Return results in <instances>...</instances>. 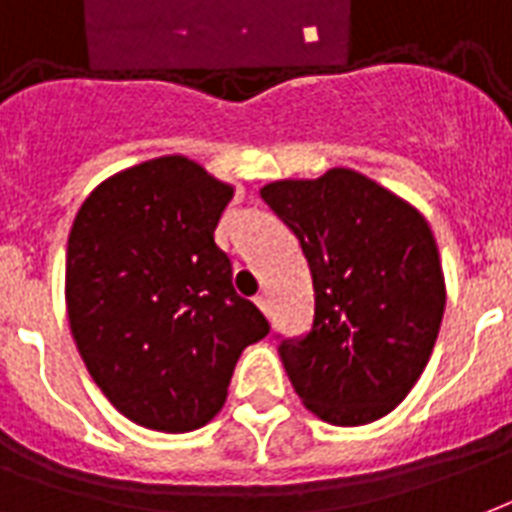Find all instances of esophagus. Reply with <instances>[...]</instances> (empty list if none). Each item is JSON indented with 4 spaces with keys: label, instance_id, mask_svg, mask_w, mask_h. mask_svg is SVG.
<instances>
[{
    "label": "esophagus",
    "instance_id": "obj_1",
    "mask_svg": "<svg viewBox=\"0 0 512 512\" xmlns=\"http://www.w3.org/2000/svg\"><path fill=\"white\" fill-rule=\"evenodd\" d=\"M255 304L260 306V312L263 314H271V301H268V295H257Z\"/></svg>",
    "mask_w": 512,
    "mask_h": 512
}]
</instances>
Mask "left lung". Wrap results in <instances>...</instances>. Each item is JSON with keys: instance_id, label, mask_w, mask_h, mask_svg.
Returning <instances> with one entry per match:
<instances>
[{"instance_id": "1", "label": "left lung", "mask_w": 512, "mask_h": 512, "mask_svg": "<svg viewBox=\"0 0 512 512\" xmlns=\"http://www.w3.org/2000/svg\"><path fill=\"white\" fill-rule=\"evenodd\" d=\"M260 195L293 230L312 271V328L279 342L295 393L333 426L388 415L429 363L445 312L429 222L347 168L274 181Z\"/></svg>"}]
</instances>
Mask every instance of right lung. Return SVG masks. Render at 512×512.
Returning a JSON list of instances; mask_svg holds the SVG:
<instances>
[{"instance_id":"obj_1","label":"right lung","mask_w":512,"mask_h":512,"mask_svg":"<svg viewBox=\"0 0 512 512\" xmlns=\"http://www.w3.org/2000/svg\"><path fill=\"white\" fill-rule=\"evenodd\" d=\"M233 187L187 157L102 181L67 238V317L86 369L124 418L181 434L227 399L244 347L271 325L233 290L214 241Z\"/></svg>"}]
</instances>
